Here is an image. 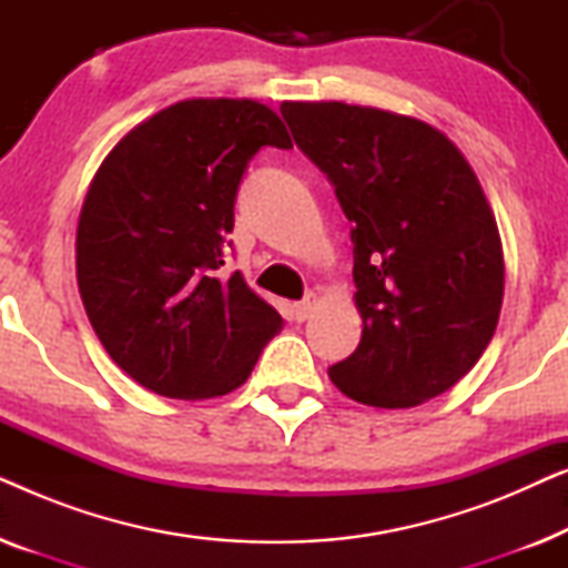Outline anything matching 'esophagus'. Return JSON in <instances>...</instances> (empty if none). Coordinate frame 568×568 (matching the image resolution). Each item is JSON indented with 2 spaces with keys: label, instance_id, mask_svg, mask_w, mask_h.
Returning <instances> with one entry per match:
<instances>
[{
  "label": "esophagus",
  "instance_id": "esophagus-1",
  "mask_svg": "<svg viewBox=\"0 0 568 568\" xmlns=\"http://www.w3.org/2000/svg\"><path fill=\"white\" fill-rule=\"evenodd\" d=\"M315 307H317V294H315V292H310L307 297L302 300V302H294V305H292V313H294V317H297V321H307L310 313H313Z\"/></svg>",
  "mask_w": 568,
  "mask_h": 568
}]
</instances>
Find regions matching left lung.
<instances>
[{
    "label": "left lung",
    "instance_id": "left-lung-1",
    "mask_svg": "<svg viewBox=\"0 0 568 568\" xmlns=\"http://www.w3.org/2000/svg\"><path fill=\"white\" fill-rule=\"evenodd\" d=\"M294 142L354 222L362 341L328 367L341 393L410 408L468 375L504 300L499 227L465 154L414 115L341 100H286Z\"/></svg>",
    "mask_w": 568,
    "mask_h": 568
}]
</instances>
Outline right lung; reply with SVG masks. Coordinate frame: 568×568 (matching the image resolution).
<instances>
[{"label":"right lung","mask_w":568,"mask_h":568,"mask_svg":"<svg viewBox=\"0 0 568 568\" xmlns=\"http://www.w3.org/2000/svg\"><path fill=\"white\" fill-rule=\"evenodd\" d=\"M290 150L276 111L193 98L136 123L100 162L77 224V286L111 359L146 390L227 395L282 315L240 271L220 276L235 196L261 146Z\"/></svg>","instance_id":"add662e5"}]
</instances>
